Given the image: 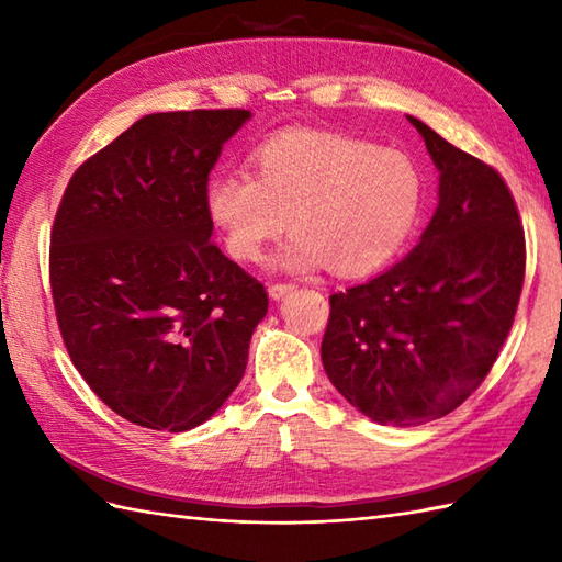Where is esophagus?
<instances>
[{"mask_svg": "<svg viewBox=\"0 0 562 562\" xmlns=\"http://www.w3.org/2000/svg\"><path fill=\"white\" fill-rule=\"evenodd\" d=\"M292 290H294L292 282H274V284H270V288H268L272 300H282V296L290 294Z\"/></svg>", "mask_w": 562, "mask_h": 562, "instance_id": "34e87169", "label": "esophagus"}]
</instances>
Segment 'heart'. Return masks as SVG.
<instances>
[{
	"mask_svg": "<svg viewBox=\"0 0 562 562\" xmlns=\"http://www.w3.org/2000/svg\"><path fill=\"white\" fill-rule=\"evenodd\" d=\"M256 178L229 171L207 183L205 207L236 260L256 262L288 224L272 266L342 278L372 274L411 241L425 181L401 149L336 133H284L254 154Z\"/></svg>",
	"mask_w": 562,
	"mask_h": 562,
	"instance_id": "1",
	"label": "heart"
}]
</instances>
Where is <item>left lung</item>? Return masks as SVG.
<instances>
[{"mask_svg": "<svg viewBox=\"0 0 562 562\" xmlns=\"http://www.w3.org/2000/svg\"><path fill=\"white\" fill-rule=\"evenodd\" d=\"M439 171V205L408 256L330 294L321 360L379 425H420L483 384L517 314L527 244L507 183L417 117Z\"/></svg>", "mask_w": 562, "mask_h": 562, "instance_id": "8db88e82", "label": "left lung"}]
</instances>
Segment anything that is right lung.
<instances>
[{"mask_svg":"<svg viewBox=\"0 0 562 562\" xmlns=\"http://www.w3.org/2000/svg\"><path fill=\"white\" fill-rule=\"evenodd\" d=\"M244 109L151 113L69 178L50 290L71 364L125 420L186 432L222 408L268 292L210 241V171Z\"/></svg>","mask_w":562,"mask_h":562,"instance_id":"1","label":"right lung"}]
</instances>
